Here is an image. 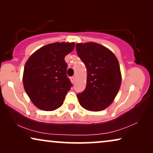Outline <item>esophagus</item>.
I'll return each mask as SVG.
<instances>
[{"instance_id": "1", "label": "esophagus", "mask_w": 153, "mask_h": 153, "mask_svg": "<svg viewBox=\"0 0 153 153\" xmlns=\"http://www.w3.org/2000/svg\"><path fill=\"white\" fill-rule=\"evenodd\" d=\"M70 81H71V82H72V83H73V84H74V82H75V77H74V76L71 77Z\"/></svg>"}]
</instances>
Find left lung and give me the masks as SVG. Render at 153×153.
Instances as JSON below:
<instances>
[{
    "label": "left lung",
    "instance_id": "1",
    "mask_svg": "<svg viewBox=\"0 0 153 153\" xmlns=\"http://www.w3.org/2000/svg\"><path fill=\"white\" fill-rule=\"evenodd\" d=\"M76 49L87 70L86 87L76 95L79 104L91 111L105 109L114 102L120 87L118 60L112 51L100 44L78 43Z\"/></svg>",
    "mask_w": 153,
    "mask_h": 153
}]
</instances>
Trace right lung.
I'll return each instance as SVG.
<instances>
[{
	"label": "right lung",
	"instance_id": "obj_1",
	"mask_svg": "<svg viewBox=\"0 0 153 153\" xmlns=\"http://www.w3.org/2000/svg\"><path fill=\"white\" fill-rule=\"evenodd\" d=\"M74 42L49 44L30 56L24 67L23 83L35 106L43 111H53L63 104L72 87L67 76L65 57L73 51Z\"/></svg>",
	"mask_w": 153,
	"mask_h": 153
}]
</instances>
